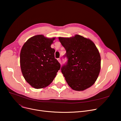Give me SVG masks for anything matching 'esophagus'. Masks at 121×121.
Masks as SVG:
<instances>
[{
  "instance_id": "34e87169",
  "label": "esophagus",
  "mask_w": 121,
  "mask_h": 121,
  "mask_svg": "<svg viewBox=\"0 0 121 121\" xmlns=\"http://www.w3.org/2000/svg\"><path fill=\"white\" fill-rule=\"evenodd\" d=\"M57 60H58V62L60 63V64H61V59H60V58H58V59H57Z\"/></svg>"
}]
</instances>
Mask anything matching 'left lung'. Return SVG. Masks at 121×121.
<instances>
[{
    "label": "left lung",
    "mask_w": 121,
    "mask_h": 121,
    "mask_svg": "<svg viewBox=\"0 0 121 121\" xmlns=\"http://www.w3.org/2000/svg\"><path fill=\"white\" fill-rule=\"evenodd\" d=\"M64 47L68 61L61 68L68 84L75 91L90 87L99 76L100 56L95 43L79 35L71 38L59 37Z\"/></svg>",
    "instance_id": "left-lung-1"
}]
</instances>
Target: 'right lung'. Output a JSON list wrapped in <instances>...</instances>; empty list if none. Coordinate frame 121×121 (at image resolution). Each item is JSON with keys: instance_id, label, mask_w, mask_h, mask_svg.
Here are the masks:
<instances>
[{"instance_id": "obj_1", "label": "right lung", "mask_w": 121, "mask_h": 121, "mask_svg": "<svg viewBox=\"0 0 121 121\" xmlns=\"http://www.w3.org/2000/svg\"><path fill=\"white\" fill-rule=\"evenodd\" d=\"M55 38L43 35L31 37L24 43L20 53L22 75L27 82L36 89L49 85L60 69L55 58V49L51 48Z\"/></svg>"}]
</instances>
